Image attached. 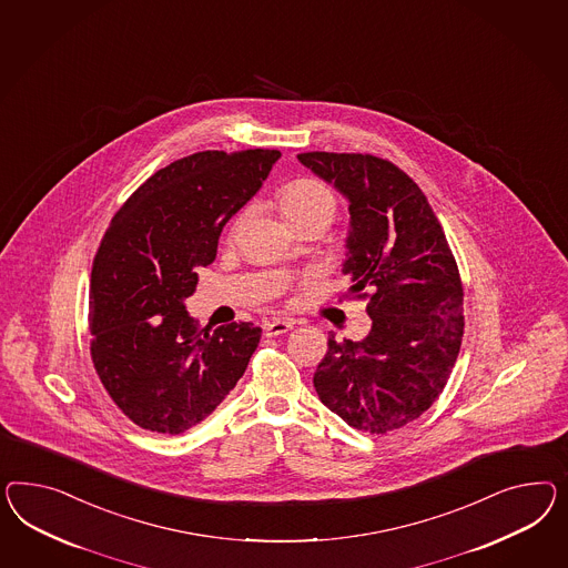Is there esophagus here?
Returning a JSON list of instances; mask_svg holds the SVG:
<instances>
[{"instance_id":"esophagus-1","label":"esophagus","mask_w":568,"mask_h":568,"mask_svg":"<svg viewBox=\"0 0 568 568\" xmlns=\"http://www.w3.org/2000/svg\"><path fill=\"white\" fill-rule=\"evenodd\" d=\"M264 335L266 337H278V335H285L287 331H292L293 321L290 318H276V321H271V323H264Z\"/></svg>"}]
</instances>
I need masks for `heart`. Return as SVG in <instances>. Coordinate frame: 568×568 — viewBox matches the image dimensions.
I'll use <instances>...</instances> for the list:
<instances>
[{
  "label": "heart",
  "instance_id": "1",
  "mask_svg": "<svg viewBox=\"0 0 568 568\" xmlns=\"http://www.w3.org/2000/svg\"><path fill=\"white\" fill-rule=\"evenodd\" d=\"M278 206L293 227H300L310 221H318L324 227L337 215V196L328 185L318 180H295L278 192ZM250 215V209H244L233 221V230H237Z\"/></svg>",
  "mask_w": 568,
  "mask_h": 568
}]
</instances>
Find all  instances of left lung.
Returning a JSON list of instances; mask_svg holds the SVG:
<instances>
[{"instance_id": "left-lung-1", "label": "left lung", "mask_w": 568, "mask_h": 568, "mask_svg": "<svg viewBox=\"0 0 568 568\" xmlns=\"http://www.w3.org/2000/svg\"><path fill=\"white\" fill-rule=\"evenodd\" d=\"M297 159L349 200L345 297L366 300L372 318L362 341L328 335L314 388L352 428H403L438 399L459 355L457 262L428 199L390 161L318 151Z\"/></svg>"}]
</instances>
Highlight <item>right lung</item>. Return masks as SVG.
<instances>
[{"mask_svg": "<svg viewBox=\"0 0 568 568\" xmlns=\"http://www.w3.org/2000/svg\"><path fill=\"white\" fill-rule=\"evenodd\" d=\"M278 151H204L159 169L111 219L92 261L91 357L109 397L136 426L182 434L244 376L261 326L200 328L185 310L199 266L252 199Z\"/></svg>", "mask_w": 568, "mask_h": 568, "instance_id": "right-lung-1", "label": "right lung"}]
</instances>
